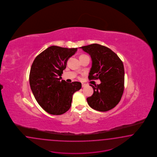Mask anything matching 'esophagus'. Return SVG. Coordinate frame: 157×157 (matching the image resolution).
Wrapping results in <instances>:
<instances>
[{
	"label": "esophagus",
	"instance_id": "esophagus-1",
	"mask_svg": "<svg viewBox=\"0 0 157 157\" xmlns=\"http://www.w3.org/2000/svg\"><path fill=\"white\" fill-rule=\"evenodd\" d=\"M85 86H86V84H85V83H82V87H85Z\"/></svg>",
	"mask_w": 157,
	"mask_h": 157
}]
</instances>
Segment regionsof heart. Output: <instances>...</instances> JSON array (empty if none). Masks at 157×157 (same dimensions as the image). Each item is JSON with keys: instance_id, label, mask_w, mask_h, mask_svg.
Returning a JSON list of instances; mask_svg holds the SVG:
<instances>
[{"instance_id": "b5f03b06", "label": "heart", "mask_w": 157, "mask_h": 157, "mask_svg": "<svg viewBox=\"0 0 157 157\" xmlns=\"http://www.w3.org/2000/svg\"><path fill=\"white\" fill-rule=\"evenodd\" d=\"M82 56H84V55H82Z\"/></svg>"}]
</instances>
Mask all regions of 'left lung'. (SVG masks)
<instances>
[{"label": "left lung", "instance_id": "left-lung-1", "mask_svg": "<svg viewBox=\"0 0 157 157\" xmlns=\"http://www.w3.org/2000/svg\"><path fill=\"white\" fill-rule=\"evenodd\" d=\"M91 58L89 79H99L100 85L91 86L93 95L87 98L91 108L100 112L113 109L123 94L124 68L119 56L110 49L98 44L80 47Z\"/></svg>", "mask_w": 157, "mask_h": 157}]
</instances>
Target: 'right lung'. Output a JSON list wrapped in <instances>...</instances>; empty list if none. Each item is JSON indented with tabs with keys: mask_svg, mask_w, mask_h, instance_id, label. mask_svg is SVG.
Returning a JSON list of instances; mask_svg holds the SVG:
<instances>
[{
	"mask_svg": "<svg viewBox=\"0 0 157 157\" xmlns=\"http://www.w3.org/2000/svg\"><path fill=\"white\" fill-rule=\"evenodd\" d=\"M76 51V48L51 46L33 62L29 75L30 88L38 104L49 114L66 113L71 106L74 93L82 87L79 82L68 83L60 81L67 60Z\"/></svg>",
	"mask_w": 157,
	"mask_h": 157,
	"instance_id": "right-lung-1",
	"label": "right lung"
}]
</instances>
